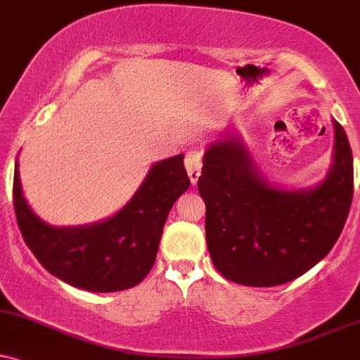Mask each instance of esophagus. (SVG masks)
I'll return each instance as SVG.
<instances>
[{"instance_id": "esophagus-1", "label": "esophagus", "mask_w": 360, "mask_h": 360, "mask_svg": "<svg viewBox=\"0 0 360 360\" xmlns=\"http://www.w3.org/2000/svg\"><path fill=\"white\" fill-rule=\"evenodd\" d=\"M185 168H187L188 179L192 181V185L197 184L198 176L202 172V153L198 150H190L185 155Z\"/></svg>"}]
</instances>
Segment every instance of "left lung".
I'll list each match as a JSON object with an SVG mask.
<instances>
[{
    "mask_svg": "<svg viewBox=\"0 0 360 360\" xmlns=\"http://www.w3.org/2000/svg\"><path fill=\"white\" fill-rule=\"evenodd\" d=\"M332 165L320 184L281 188L261 173L238 131L207 145L198 176L205 238L217 271L246 286L297 280L339 239L354 193L347 134L335 120Z\"/></svg>",
    "mask_w": 360,
    "mask_h": 360,
    "instance_id": "8db88e82",
    "label": "left lung"
}]
</instances>
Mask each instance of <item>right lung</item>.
Listing matches in <instances>:
<instances>
[{"label": "right lung", "mask_w": 360, "mask_h": 360, "mask_svg": "<svg viewBox=\"0 0 360 360\" xmlns=\"http://www.w3.org/2000/svg\"><path fill=\"white\" fill-rule=\"evenodd\" d=\"M184 156L151 165L128 204L86 226H50L23 197L18 160L13 204L30 251L49 273L75 288L111 293L136 286L153 268L163 226L173 204L190 187Z\"/></svg>", "instance_id": "right-lung-1"}]
</instances>
